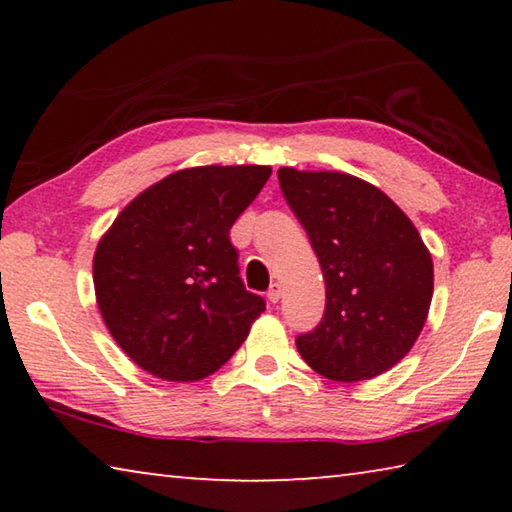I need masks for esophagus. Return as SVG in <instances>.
<instances>
[{"label": "esophagus", "mask_w": 512, "mask_h": 512, "mask_svg": "<svg viewBox=\"0 0 512 512\" xmlns=\"http://www.w3.org/2000/svg\"><path fill=\"white\" fill-rule=\"evenodd\" d=\"M266 296H268V300L273 302V305H275V302H280V298H282V287H280V284H277V282L271 284V289H268Z\"/></svg>", "instance_id": "esophagus-1"}]
</instances>
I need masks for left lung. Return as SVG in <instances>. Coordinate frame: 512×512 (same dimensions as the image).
Returning a JSON list of instances; mask_svg holds the SVG:
<instances>
[{"label": "left lung", "instance_id": "left-lung-1", "mask_svg": "<svg viewBox=\"0 0 512 512\" xmlns=\"http://www.w3.org/2000/svg\"><path fill=\"white\" fill-rule=\"evenodd\" d=\"M325 277V314L296 339L332 381H363L411 352L429 316L433 262L420 232L379 187L341 171H277Z\"/></svg>", "mask_w": 512, "mask_h": 512}]
</instances>
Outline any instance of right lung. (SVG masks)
I'll return each instance as SVG.
<instances>
[{
  "label": "right lung",
  "instance_id": "1",
  "mask_svg": "<svg viewBox=\"0 0 512 512\" xmlns=\"http://www.w3.org/2000/svg\"><path fill=\"white\" fill-rule=\"evenodd\" d=\"M268 176L262 164L180 169L137 194L99 239L92 280L101 318L153 377L212 375L266 309L241 282L230 228Z\"/></svg>",
  "mask_w": 512,
  "mask_h": 512
}]
</instances>
